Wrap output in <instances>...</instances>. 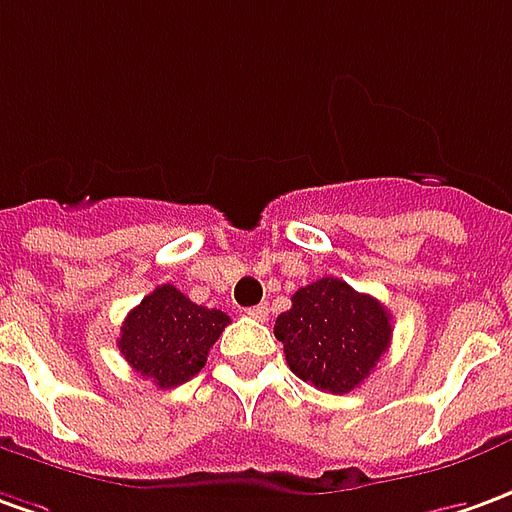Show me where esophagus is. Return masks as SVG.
<instances>
[{
  "label": "esophagus",
  "mask_w": 512,
  "mask_h": 512,
  "mask_svg": "<svg viewBox=\"0 0 512 512\" xmlns=\"http://www.w3.org/2000/svg\"><path fill=\"white\" fill-rule=\"evenodd\" d=\"M248 315L256 317V320H264V317H267V303H259V306L248 309Z\"/></svg>",
  "instance_id": "34e87169"
}]
</instances>
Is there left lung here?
I'll use <instances>...</instances> for the list:
<instances>
[{"instance_id": "obj_1", "label": "left lung", "mask_w": 512, "mask_h": 512, "mask_svg": "<svg viewBox=\"0 0 512 512\" xmlns=\"http://www.w3.org/2000/svg\"><path fill=\"white\" fill-rule=\"evenodd\" d=\"M287 365L326 393H351L390 348V312L340 278H317L292 295L276 320Z\"/></svg>"}]
</instances>
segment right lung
I'll return each instance as SVG.
<instances>
[{
	"instance_id": "obj_1",
	"label": "right lung",
	"mask_w": 512,
	"mask_h": 512,
	"mask_svg": "<svg viewBox=\"0 0 512 512\" xmlns=\"http://www.w3.org/2000/svg\"><path fill=\"white\" fill-rule=\"evenodd\" d=\"M228 323L220 309L197 306L172 284H161L130 309L116 345L130 368L164 390L200 373Z\"/></svg>"
}]
</instances>
